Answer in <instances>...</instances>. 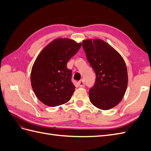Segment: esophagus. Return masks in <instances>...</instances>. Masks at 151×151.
<instances>
[{
	"instance_id": "esophagus-1",
	"label": "esophagus",
	"mask_w": 151,
	"mask_h": 151,
	"mask_svg": "<svg viewBox=\"0 0 151 151\" xmlns=\"http://www.w3.org/2000/svg\"><path fill=\"white\" fill-rule=\"evenodd\" d=\"M78 85L79 87H81V88H83V87H84L85 84H84V82L83 80H81L78 82Z\"/></svg>"
}]
</instances>
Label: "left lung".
<instances>
[{
    "mask_svg": "<svg viewBox=\"0 0 151 151\" xmlns=\"http://www.w3.org/2000/svg\"><path fill=\"white\" fill-rule=\"evenodd\" d=\"M83 48L96 74L94 84L89 91L91 103L103 110L115 107L122 101L127 88L128 74L124 60L101 40H84Z\"/></svg>",
    "mask_w": 151,
    "mask_h": 151,
    "instance_id": "left-lung-1",
    "label": "left lung"
}]
</instances>
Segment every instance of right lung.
Segmentation results:
<instances>
[{
    "instance_id": "right-lung-1",
    "label": "right lung",
    "mask_w": 151,
    "mask_h": 151,
    "mask_svg": "<svg viewBox=\"0 0 151 151\" xmlns=\"http://www.w3.org/2000/svg\"><path fill=\"white\" fill-rule=\"evenodd\" d=\"M81 47V43L58 38L45 47L36 58L31 73V86L40 101L49 106L68 102L76 87L67 63Z\"/></svg>"
}]
</instances>
